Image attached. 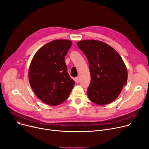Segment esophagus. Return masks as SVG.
Instances as JSON below:
<instances>
[{"instance_id":"obj_1","label":"esophagus","mask_w":149,"mask_h":149,"mask_svg":"<svg viewBox=\"0 0 149 149\" xmlns=\"http://www.w3.org/2000/svg\"><path fill=\"white\" fill-rule=\"evenodd\" d=\"M79 77H76L75 78V82L76 83H79Z\"/></svg>"}]
</instances>
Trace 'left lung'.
<instances>
[{
  "label": "left lung",
  "instance_id": "obj_1",
  "mask_svg": "<svg viewBox=\"0 0 149 149\" xmlns=\"http://www.w3.org/2000/svg\"><path fill=\"white\" fill-rule=\"evenodd\" d=\"M77 44L89 62L91 74V83L87 90L89 98L98 105L113 102L127 80V68L120 54L101 41L84 40Z\"/></svg>",
  "mask_w": 149,
  "mask_h": 149
}]
</instances>
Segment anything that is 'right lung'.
<instances>
[{
  "label": "right lung",
  "mask_w": 149,
  "mask_h": 149,
  "mask_svg": "<svg viewBox=\"0 0 149 149\" xmlns=\"http://www.w3.org/2000/svg\"><path fill=\"white\" fill-rule=\"evenodd\" d=\"M68 40H55L35 54L28 79L36 95L45 104L57 106L68 98L75 81L68 72L65 57L72 46Z\"/></svg>",
  "instance_id": "right-lung-1"
}]
</instances>
